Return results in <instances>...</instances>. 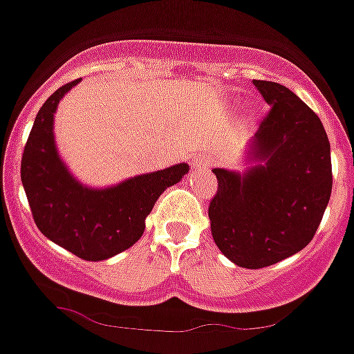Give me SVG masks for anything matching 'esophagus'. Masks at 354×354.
I'll return each instance as SVG.
<instances>
[{"label": "esophagus", "mask_w": 354, "mask_h": 354, "mask_svg": "<svg viewBox=\"0 0 354 354\" xmlns=\"http://www.w3.org/2000/svg\"><path fill=\"white\" fill-rule=\"evenodd\" d=\"M207 165H209L207 158H205L204 154L195 156V159H193V167H196V168H205V167H207Z\"/></svg>", "instance_id": "esophagus-1"}]
</instances>
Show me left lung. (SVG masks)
I'll return each mask as SVG.
<instances>
[{
	"mask_svg": "<svg viewBox=\"0 0 354 354\" xmlns=\"http://www.w3.org/2000/svg\"><path fill=\"white\" fill-rule=\"evenodd\" d=\"M270 111L250 145L245 174L214 168L209 204L216 246L234 264L259 270L305 248L331 195L330 142L323 122L287 86L253 80Z\"/></svg>",
	"mask_w": 354,
	"mask_h": 354,
	"instance_id": "left-lung-1",
	"label": "left lung"
}]
</instances>
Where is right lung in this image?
Masks as SVG:
<instances>
[{"label": "right lung", "mask_w": 354, "mask_h": 354, "mask_svg": "<svg viewBox=\"0 0 354 354\" xmlns=\"http://www.w3.org/2000/svg\"><path fill=\"white\" fill-rule=\"evenodd\" d=\"M64 84L37 113L21 161V180L31 214L44 236L83 261H104L131 248L145 230V218L167 187L187 174L186 162L93 189L77 183L58 156L53 133Z\"/></svg>", "instance_id": "add662e5"}]
</instances>
